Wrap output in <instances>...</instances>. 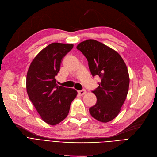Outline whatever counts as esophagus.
<instances>
[{"label":"esophagus","instance_id":"obj_1","mask_svg":"<svg viewBox=\"0 0 157 157\" xmlns=\"http://www.w3.org/2000/svg\"><path fill=\"white\" fill-rule=\"evenodd\" d=\"M86 93V91L84 89H82V90H80V91H78V93H79L80 94H81V95L84 94Z\"/></svg>","mask_w":157,"mask_h":157}]
</instances>
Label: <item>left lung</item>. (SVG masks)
<instances>
[{
	"mask_svg": "<svg viewBox=\"0 0 157 157\" xmlns=\"http://www.w3.org/2000/svg\"><path fill=\"white\" fill-rule=\"evenodd\" d=\"M77 48L87 58L93 77L101 79L99 86L92 91L97 101L89 108V113L103 123L113 120L120 112L128 94L130 78L127 67L116 51L98 41H84Z\"/></svg>",
	"mask_w": 157,
	"mask_h": 157,
	"instance_id": "8db88e82",
	"label": "left lung"
}]
</instances>
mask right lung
Masks as SVG:
<instances>
[{"label":"right lung","mask_w":157,"mask_h":157,"mask_svg":"<svg viewBox=\"0 0 157 157\" xmlns=\"http://www.w3.org/2000/svg\"><path fill=\"white\" fill-rule=\"evenodd\" d=\"M73 44L53 43L43 49L30 65L26 87L30 100L43 120L56 125L68 116L77 91L59 86L56 77L63 58L73 48Z\"/></svg>","instance_id":"1"}]
</instances>
